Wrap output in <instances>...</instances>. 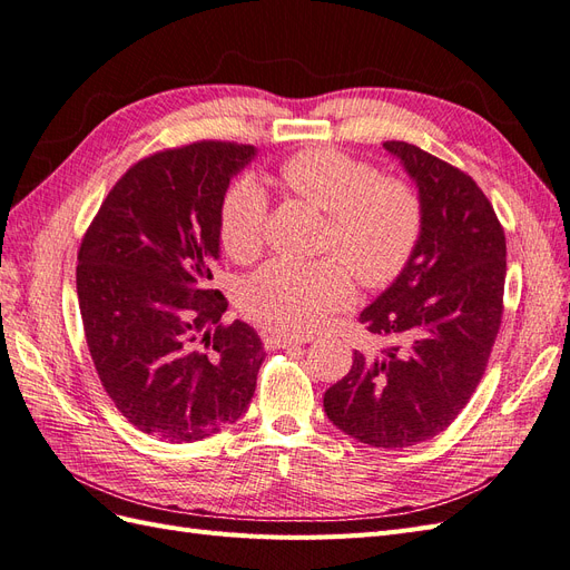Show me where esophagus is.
Wrapping results in <instances>:
<instances>
[{
  "instance_id": "1",
  "label": "esophagus",
  "mask_w": 570,
  "mask_h": 570,
  "mask_svg": "<svg viewBox=\"0 0 570 570\" xmlns=\"http://www.w3.org/2000/svg\"><path fill=\"white\" fill-rule=\"evenodd\" d=\"M266 347H273V350H285V347H302V344L306 342V337H289V335H266L264 337Z\"/></svg>"
}]
</instances>
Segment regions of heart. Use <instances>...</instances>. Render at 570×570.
<instances>
[{"label": "heart", "mask_w": 570, "mask_h": 570, "mask_svg": "<svg viewBox=\"0 0 570 570\" xmlns=\"http://www.w3.org/2000/svg\"><path fill=\"white\" fill-rule=\"evenodd\" d=\"M281 183L325 212L318 262L275 258L239 289L243 312L281 335L318 331L354 297L356 278L381 287L404 271L423 230V204L406 180L381 176L368 161L331 147L292 154L278 168ZM268 202L252 178H237L218 204L220 245L237 262L264 247Z\"/></svg>", "instance_id": "heart-1"}]
</instances>
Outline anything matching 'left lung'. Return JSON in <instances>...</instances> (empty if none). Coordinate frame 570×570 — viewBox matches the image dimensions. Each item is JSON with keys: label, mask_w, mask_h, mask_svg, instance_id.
Instances as JSON below:
<instances>
[{"label": "left lung", "mask_w": 570, "mask_h": 570, "mask_svg": "<svg viewBox=\"0 0 570 570\" xmlns=\"http://www.w3.org/2000/svg\"><path fill=\"white\" fill-rule=\"evenodd\" d=\"M383 147L419 185L423 230L400 278L358 316L390 342L375 356L354 352L323 409L354 440L402 450L450 428L488 368L504 314L507 237L469 174L416 145Z\"/></svg>", "instance_id": "left-lung-1"}]
</instances>
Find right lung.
<instances>
[{"label": "right lung", "instance_id": "add662e5", "mask_svg": "<svg viewBox=\"0 0 570 570\" xmlns=\"http://www.w3.org/2000/svg\"><path fill=\"white\" fill-rule=\"evenodd\" d=\"M252 145L199 140L132 164L78 249V304L116 409L147 435L199 442L247 411L266 356L252 325L220 323L218 204Z\"/></svg>", "mask_w": 570, "mask_h": 570}]
</instances>
